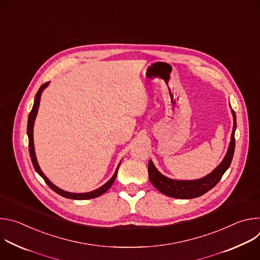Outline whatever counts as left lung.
I'll list each match as a JSON object with an SVG mask.
<instances>
[{"label": "left lung", "instance_id": "left-lung-1", "mask_svg": "<svg viewBox=\"0 0 260 260\" xmlns=\"http://www.w3.org/2000/svg\"><path fill=\"white\" fill-rule=\"evenodd\" d=\"M232 113L234 116V127L228 153L222 162L211 174L198 180H173L161 175L156 170L153 162L149 160V164H148V175H149V180L153 184V186L168 197L182 200L199 198L211 190L230 168L234 157L236 146L235 132L237 128V118L234 110H232Z\"/></svg>", "mask_w": 260, "mask_h": 260}]
</instances>
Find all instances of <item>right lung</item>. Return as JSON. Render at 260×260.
<instances>
[{
    "label": "right lung",
    "instance_id": "obj_1",
    "mask_svg": "<svg viewBox=\"0 0 260 260\" xmlns=\"http://www.w3.org/2000/svg\"><path fill=\"white\" fill-rule=\"evenodd\" d=\"M49 84V82H46L44 83L43 85H41V87L39 88L38 92H37L36 96H35V102H34V106H32V109L30 111V113L28 115V119H27V137H28V150H29V156H30V159H31V162H32V166L36 170V172L38 173L43 179L44 181L46 182V184L48 185V186L53 190L55 191L56 193H58L59 196L63 197V198H67V199H71V200H90V199H94V198H98L100 196H102L103 193H105L111 186H112V184L114 183L115 179H116V176H117V172H118V169H119V166L120 164L118 165L117 169H116V172L115 174L113 175V177L111 178L106 184H104L103 186H101L100 188L93 190V191H90V192H85V193H73V192H68V191H64L58 187H56L54 184H52L49 179L43 174V172L41 171L38 162H37V158H36V154H35V148H34V139H32V128H34V123H35V119H36V116H37V112H38V108H39V104H40V99H41V94H42V91L44 90L45 87H47V85Z\"/></svg>",
    "mask_w": 260,
    "mask_h": 260
}]
</instances>
